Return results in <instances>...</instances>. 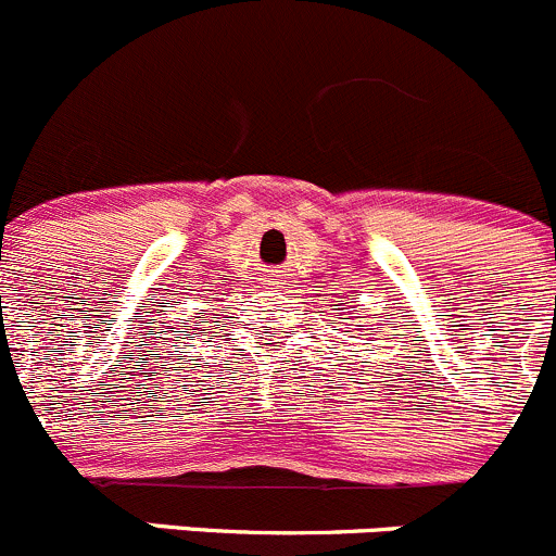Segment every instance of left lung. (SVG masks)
<instances>
[{"label": "left lung", "mask_w": 556, "mask_h": 556, "mask_svg": "<svg viewBox=\"0 0 556 556\" xmlns=\"http://www.w3.org/2000/svg\"><path fill=\"white\" fill-rule=\"evenodd\" d=\"M357 327H363V325H357ZM346 332H349V330H346Z\"/></svg>", "instance_id": "8db88e82"}]
</instances>
